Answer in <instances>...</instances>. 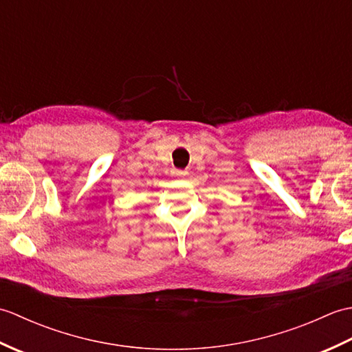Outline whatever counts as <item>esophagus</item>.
Returning <instances> with one entry per match:
<instances>
[{
  "mask_svg": "<svg viewBox=\"0 0 352 352\" xmlns=\"http://www.w3.org/2000/svg\"><path fill=\"white\" fill-rule=\"evenodd\" d=\"M175 175H177V177H180V178H183V177L188 175V170H175Z\"/></svg>",
  "mask_w": 352,
  "mask_h": 352,
  "instance_id": "1",
  "label": "esophagus"
}]
</instances>
